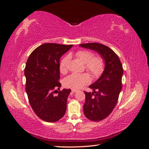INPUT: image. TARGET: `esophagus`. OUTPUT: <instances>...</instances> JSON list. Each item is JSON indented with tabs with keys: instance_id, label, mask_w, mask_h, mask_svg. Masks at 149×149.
Returning a JSON list of instances; mask_svg holds the SVG:
<instances>
[{
	"instance_id": "esophagus-1",
	"label": "esophagus",
	"mask_w": 149,
	"mask_h": 149,
	"mask_svg": "<svg viewBox=\"0 0 149 149\" xmlns=\"http://www.w3.org/2000/svg\"><path fill=\"white\" fill-rule=\"evenodd\" d=\"M77 91H78V90H76V89H72V92H73V93H76Z\"/></svg>"
}]
</instances>
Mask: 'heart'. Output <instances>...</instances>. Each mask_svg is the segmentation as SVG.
I'll return each instance as SVG.
<instances>
[{
  "label": "heart",
  "instance_id": "1",
  "mask_svg": "<svg viewBox=\"0 0 149 149\" xmlns=\"http://www.w3.org/2000/svg\"><path fill=\"white\" fill-rule=\"evenodd\" d=\"M76 56L85 65L86 70L91 74L94 78H97L104 71L105 66L104 61L100 56L94 57L93 54L89 51L80 50L76 53ZM70 59V56H66L63 58L60 63V71L65 73L66 71V65ZM91 81L89 76L87 73L78 74L73 73L64 79L63 84L66 88L73 89H78L89 84Z\"/></svg>",
  "mask_w": 149,
  "mask_h": 149
}]
</instances>
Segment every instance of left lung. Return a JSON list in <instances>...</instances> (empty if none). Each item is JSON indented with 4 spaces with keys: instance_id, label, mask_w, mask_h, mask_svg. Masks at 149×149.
<instances>
[{
    "instance_id": "obj_1",
    "label": "left lung",
    "mask_w": 149,
    "mask_h": 149,
    "mask_svg": "<svg viewBox=\"0 0 149 149\" xmlns=\"http://www.w3.org/2000/svg\"><path fill=\"white\" fill-rule=\"evenodd\" d=\"M79 47L95 51L104 61V69L101 76L89 86L93 92H84L85 116L91 120L100 121L111 113L118 102L122 89L123 65L114 52L104 45L89 43L81 44Z\"/></svg>"
}]
</instances>
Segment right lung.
<instances>
[{"label":"right lung","mask_w":149,"mask_h":149,"mask_svg":"<svg viewBox=\"0 0 149 149\" xmlns=\"http://www.w3.org/2000/svg\"><path fill=\"white\" fill-rule=\"evenodd\" d=\"M57 43H44L30 54L24 74L26 92L30 104L38 117L48 123L62 118L66 110L70 89L59 90L60 59L73 47Z\"/></svg>","instance_id":"1"}]
</instances>
